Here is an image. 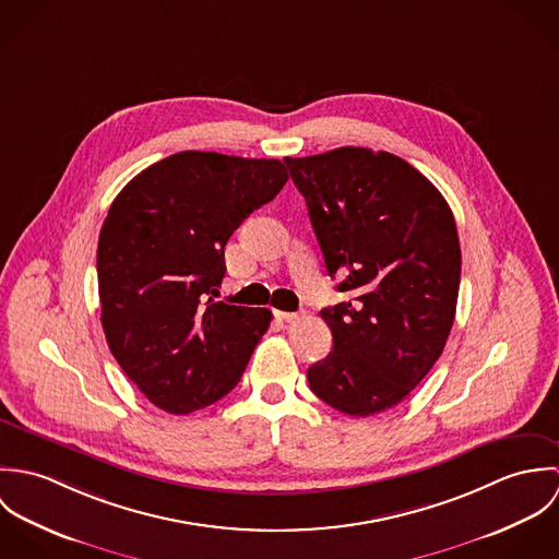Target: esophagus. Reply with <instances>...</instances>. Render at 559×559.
Listing matches in <instances>:
<instances>
[{
    "label": "esophagus",
    "mask_w": 559,
    "mask_h": 559,
    "mask_svg": "<svg viewBox=\"0 0 559 559\" xmlns=\"http://www.w3.org/2000/svg\"><path fill=\"white\" fill-rule=\"evenodd\" d=\"M273 314H275V319L286 320V322H288V320L297 319V314H295V312H282V310H275Z\"/></svg>",
    "instance_id": "34e87169"
}]
</instances>
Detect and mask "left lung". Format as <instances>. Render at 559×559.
I'll return each instance as SVG.
<instances>
[{
    "label": "left lung",
    "mask_w": 559,
    "mask_h": 559,
    "mask_svg": "<svg viewBox=\"0 0 559 559\" xmlns=\"http://www.w3.org/2000/svg\"><path fill=\"white\" fill-rule=\"evenodd\" d=\"M284 163L308 202L326 273L348 301L324 308L333 350L310 390L353 417L406 399L452 331L461 242L439 189L392 153L344 146Z\"/></svg>",
    "instance_id": "1"
}]
</instances>
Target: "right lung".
Segmentation results:
<instances>
[{"label":"right lung","instance_id":"1","mask_svg":"<svg viewBox=\"0 0 559 559\" xmlns=\"http://www.w3.org/2000/svg\"><path fill=\"white\" fill-rule=\"evenodd\" d=\"M286 180L282 160L185 151L111 202L96 249L100 322L124 374L163 411L187 415L224 399L266 333V308L215 297L226 242Z\"/></svg>","mask_w":559,"mask_h":559}]
</instances>
